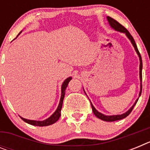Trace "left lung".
<instances>
[{"label": "left lung", "instance_id": "left-lung-1", "mask_svg": "<svg viewBox=\"0 0 150 150\" xmlns=\"http://www.w3.org/2000/svg\"><path fill=\"white\" fill-rule=\"evenodd\" d=\"M107 19L108 21V23H109L110 26L112 28L113 30H116V31H119V32H121V33H124L125 35H126L127 38L129 39V40L131 41V43L133 45L135 51L137 52V55L139 57V60H140V92H139V97L138 98L137 100H135L134 104L132 106V107L128 110V111H126L125 112L122 113V114H118V115H112V116H107V115H104L101 112H98V111L97 110L95 109V107H94L93 104L91 103V108H92V111H93L94 114L95 115V116H97L98 118H99L100 120H103V121H106V122H114V121H117V120H122L124 118H125L126 116H128V115L131 113V112L133 110L134 107L135 106V104H137V100H138L139 98H140V95H141V91H142V68H143V64H142V59H141V56H140V54L138 51V49H137V46L135 43V41L134 40V38H132V36L131 35L129 32H128V30H127L126 28L125 27H123L122 25L121 24H120L117 21H116L115 19H113L110 16H107ZM84 90V88H83ZM86 93V92H85Z\"/></svg>", "mask_w": 150, "mask_h": 150}]
</instances>
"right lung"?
Returning <instances> with one entry per match:
<instances>
[{
  "label": "right lung",
  "mask_w": 150,
  "mask_h": 150,
  "mask_svg": "<svg viewBox=\"0 0 150 150\" xmlns=\"http://www.w3.org/2000/svg\"><path fill=\"white\" fill-rule=\"evenodd\" d=\"M22 32V31H21ZM21 32L18 34V35L21 34ZM72 79V77L70 76V77H67V79L63 82L62 85V95H61V98L60 101H59V104L58 107H57L56 110L51 115L49 118L46 119L45 120H43V121H37V120H27V119H25V118L20 116L21 119L23 120L24 122L28 123L30 125H36V126H48V125H50L54 124L55 122H56L60 118L61 116V110H62V104H63V100L64 98V95H65V90L66 88L67 87V85H68L69 82L71 81Z\"/></svg>",
  "instance_id": "1"
}]
</instances>
